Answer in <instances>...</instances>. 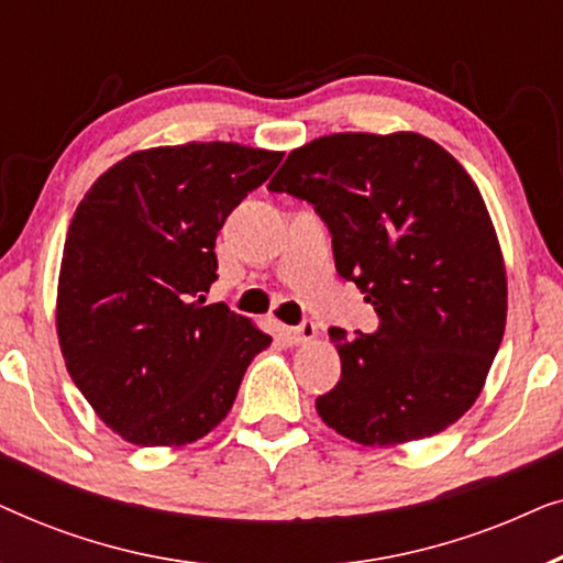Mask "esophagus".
I'll use <instances>...</instances> for the list:
<instances>
[{
  "label": "esophagus",
  "mask_w": 563,
  "mask_h": 563,
  "mask_svg": "<svg viewBox=\"0 0 563 563\" xmlns=\"http://www.w3.org/2000/svg\"><path fill=\"white\" fill-rule=\"evenodd\" d=\"M287 338H289V343H295V345L312 343L314 338H318V328H314V322H302V325H297V328H287Z\"/></svg>",
  "instance_id": "34e87169"
}]
</instances>
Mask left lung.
<instances>
[{
	"label": "left lung",
	"instance_id": "obj_1",
	"mask_svg": "<svg viewBox=\"0 0 563 563\" xmlns=\"http://www.w3.org/2000/svg\"><path fill=\"white\" fill-rule=\"evenodd\" d=\"M272 191L314 205L335 268L379 314L353 341L330 328L341 382L328 428L399 445L453 426L484 389L507 320V274L482 191L443 145L410 130L333 133L295 148Z\"/></svg>",
	"mask_w": 563,
	"mask_h": 563
}]
</instances>
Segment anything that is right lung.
Masks as SVG:
<instances>
[{
    "label": "right lung",
    "instance_id": "obj_1",
    "mask_svg": "<svg viewBox=\"0 0 563 563\" xmlns=\"http://www.w3.org/2000/svg\"><path fill=\"white\" fill-rule=\"evenodd\" d=\"M279 151L184 143L135 151L76 207L58 274L66 368L122 441L187 445L228 418L245 368L272 335L225 305L214 241Z\"/></svg>",
    "mask_w": 563,
    "mask_h": 563
}]
</instances>
